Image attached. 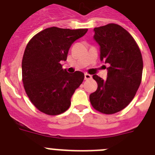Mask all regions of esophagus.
Segmentation results:
<instances>
[{
	"label": "esophagus",
	"mask_w": 155,
	"mask_h": 155,
	"mask_svg": "<svg viewBox=\"0 0 155 155\" xmlns=\"http://www.w3.org/2000/svg\"><path fill=\"white\" fill-rule=\"evenodd\" d=\"M84 79L85 80H90V79H92V75H89V74H87V73H85Z\"/></svg>",
	"instance_id": "34e87169"
}]
</instances>
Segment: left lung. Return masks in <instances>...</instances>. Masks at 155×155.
<instances>
[{
	"mask_svg": "<svg viewBox=\"0 0 155 155\" xmlns=\"http://www.w3.org/2000/svg\"><path fill=\"white\" fill-rule=\"evenodd\" d=\"M100 58L108 63L107 79L92 77L98 87L89 99L96 110L105 114L120 112L132 101L142 81L143 61L134 38L117 24L94 28Z\"/></svg>",
	"mask_w": 155,
	"mask_h": 155,
	"instance_id": "obj_1",
	"label": "left lung"
}]
</instances>
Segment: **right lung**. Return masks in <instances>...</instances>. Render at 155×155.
Segmentation results:
<instances>
[{
	"instance_id": "obj_1",
	"label": "right lung",
	"mask_w": 155,
	"mask_h": 155,
	"mask_svg": "<svg viewBox=\"0 0 155 155\" xmlns=\"http://www.w3.org/2000/svg\"><path fill=\"white\" fill-rule=\"evenodd\" d=\"M87 31L53 26L28 42L21 63L23 84L30 101L42 113L58 115L70 107L71 97L82 84L84 74L79 71L68 73L60 63L67 60L73 42Z\"/></svg>"
}]
</instances>
